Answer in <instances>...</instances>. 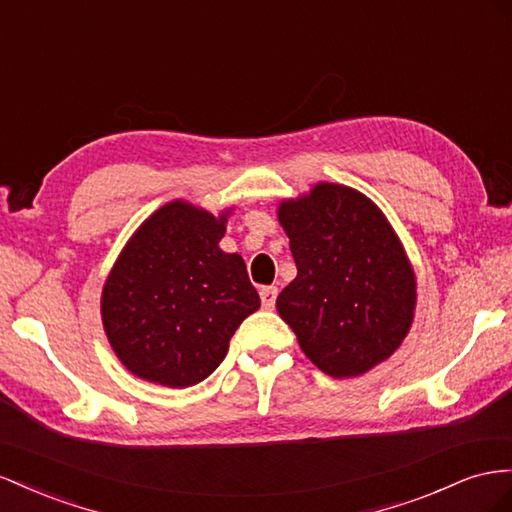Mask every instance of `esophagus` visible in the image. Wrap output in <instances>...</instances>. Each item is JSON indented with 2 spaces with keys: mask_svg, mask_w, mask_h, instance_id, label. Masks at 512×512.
<instances>
[{
  "mask_svg": "<svg viewBox=\"0 0 512 512\" xmlns=\"http://www.w3.org/2000/svg\"><path fill=\"white\" fill-rule=\"evenodd\" d=\"M275 299H278V288H275V286H262V288H260L262 308H265V310H273V308H275Z\"/></svg>",
  "mask_w": 512,
  "mask_h": 512,
  "instance_id": "obj_1",
  "label": "esophagus"
}]
</instances>
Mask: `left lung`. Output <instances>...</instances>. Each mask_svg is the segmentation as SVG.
I'll use <instances>...</instances> for the list:
<instances>
[{
	"label": "left lung",
	"instance_id": "1",
	"mask_svg": "<svg viewBox=\"0 0 512 512\" xmlns=\"http://www.w3.org/2000/svg\"><path fill=\"white\" fill-rule=\"evenodd\" d=\"M278 222L297 278L275 301L301 351L334 379L385 362L407 338L418 282L403 243L362 191L316 183L282 200Z\"/></svg>",
	"mask_w": 512,
	"mask_h": 512
}]
</instances>
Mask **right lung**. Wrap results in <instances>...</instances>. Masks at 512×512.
Instances as JSON below:
<instances>
[{
    "label": "right lung",
    "instance_id": "right-lung-1",
    "mask_svg": "<svg viewBox=\"0 0 512 512\" xmlns=\"http://www.w3.org/2000/svg\"><path fill=\"white\" fill-rule=\"evenodd\" d=\"M232 211L172 200L122 247L103 284L101 319L135 377L174 390L204 381L260 308L243 258L219 247Z\"/></svg>",
    "mask_w": 512,
    "mask_h": 512
}]
</instances>
